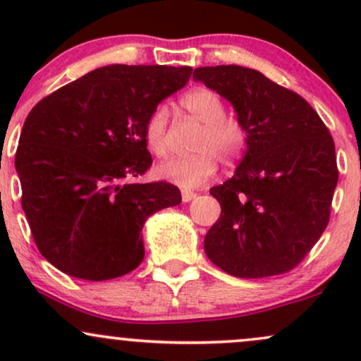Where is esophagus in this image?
<instances>
[{"instance_id": "esophagus-1", "label": "esophagus", "mask_w": 361, "mask_h": 361, "mask_svg": "<svg viewBox=\"0 0 361 361\" xmlns=\"http://www.w3.org/2000/svg\"><path fill=\"white\" fill-rule=\"evenodd\" d=\"M195 197H197V193H195V192H190V190H181V200H183V202L193 200Z\"/></svg>"}]
</instances>
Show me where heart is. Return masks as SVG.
Masks as SVG:
<instances>
[{
	"mask_svg": "<svg viewBox=\"0 0 361 361\" xmlns=\"http://www.w3.org/2000/svg\"><path fill=\"white\" fill-rule=\"evenodd\" d=\"M180 105L186 114L202 123V130L193 144L197 152L159 164L156 175L183 188H193L217 171L219 159L226 166L241 159L247 146V128L243 120L226 115L222 98L209 88L188 91L181 97ZM168 118V110L157 106L149 115L144 127V139L149 151L157 157H166L169 152Z\"/></svg>",
	"mask_w": 361,
	"mask_h": 361,
	"instance_id": "b5f03b06",
	"label": "heart"
}]
</instances>
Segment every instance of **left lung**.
I'll use <instances>...</instances> for the list:
<instances>
[{
	"label": "left lung",
	"mask_w": 361,
	"mask_h": 361,
	"mask_svg": "<svg viewBox=\"0 0 361 361\" xmlns=\"http://www.w3.org/2000/svg\"><path fill=\"white\" fill-rule=\"evenodd\" d=\"M193 80L231 102L247 128L234 176L210 188L221 217L205 252L239 279L287 273L307 256L329 222L338 183L334 140L300 94L243 66L197 68Z\"/></svg>",
	"instance_id": "left-lung-1"
}]
</instances>
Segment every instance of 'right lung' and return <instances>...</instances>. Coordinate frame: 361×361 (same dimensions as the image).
<instances>
[{"label": "right lung", "instance_id": "obj_1", "mask_svg": "<svg viewBox=\"0 0 361 361\" xmlns=\"http://www.w3.org/2000/svg\"><path fill=\"white\" fill-rule=\"evenodd\" d=\"M192 68L111 64L40 100L15 154L22 207L49 263L74 279L127 275L144 259L149 215L181 202L178 186L127 183L152 157L144 127Z\"/></svg>", "mask_w": 361, "mask_h": 361}]
</instances>
